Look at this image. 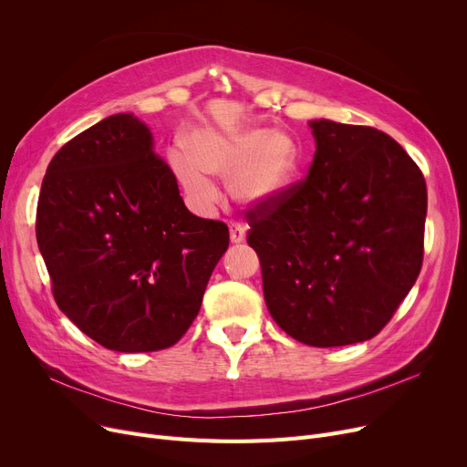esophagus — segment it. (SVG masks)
<instances>
[{"label":"esophagus","instance_id":"obj_1","mask_svg":"<svg viewBox=\"0 0 467 467\" xmlns=\"http://www.w3.org/2000/svg\"><path fill=\"white\" fill-rule=\"evenodd\" d=\"M246 240V227L240 223H231V242L240 244Z\"/></svg>","mask_w":467,"mask_h":467}]
</instances>
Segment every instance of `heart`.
I'll use <instances>...</instances> for the list:
<instances>
[{
	"instance_id": "heart-1",
	"label": "heart",
	"mask_w": 467,
	"mask_h": 467,
	"mask_svg": "<svg viewBox=\"0 0 467 467\" xmlns=\"http://www.w3.org/2000/svg\"><path fill=\"white\" fill-rule=\"evenodd\" d=\"M170 166L194 206L212 210L219 189L210 174L229 178L231 191L246 204H268L296 180L299 150L291 136L254 129L240 134L196 132L187 147L170 151Z\"/></svg>"
}]
</instances>
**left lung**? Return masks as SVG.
<instances>
[{"mask_svg":"<svg viewBox=\"0 0 467 467\" xmlns=\"http://www.w3.org/2000/svg\"><path fill=\"white\" fill-rule=\"evenodd\" d=\"M316 153L305 180L248 210L263 296L305 345L369 340L420 275L426 182L403 147L373 127L308 122Z\"/></svg>","mask_w":467,"mask_h":467,"instance_id":"left-lung-1","label":"left lung"}]
</instances>
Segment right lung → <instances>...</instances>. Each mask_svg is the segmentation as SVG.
Instances as JSON below:
<instances>
[{
  "label": "right lung",
  "instance_id": "obj_1",
  "mask_svg": "<svg viewBox=\"0 0 467 467\" xmlns=\"http://www.w3.org/2000/svg\"><path fill=\"white\" fill-rule=\"evenodd\" d=\"M36 236L58 308L98 345L130 354L176 345L229 248L223 221L185 208L132 113L60 147L41 183Z\"/></svg>",
  "mask_w": 467,
  "mask_h": 467
}]
</instances>
